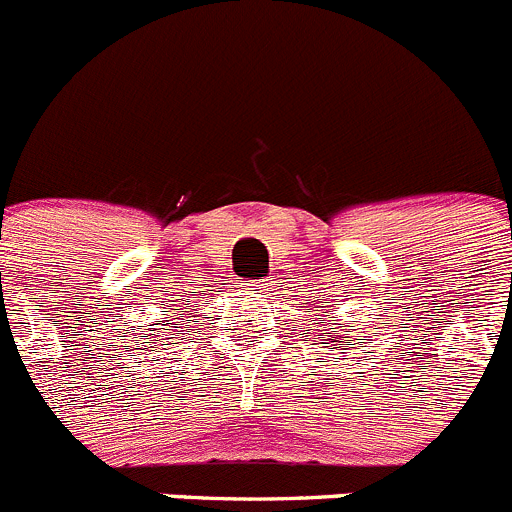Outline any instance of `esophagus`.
I'll return each instance as SVG.
<instances>
[{
  "label": "esophagus",
  "instance_id": "34e87169",
  "mask_svg": "<svg viewBox=\"0 0 512 512\" xmlns=\"http://www.w3.org/2000/svg\"><path fill=\"white\" fill-rule=\"evenodd\" d=\"M260 287H265V282H257V287H252V290H260Z\"/></svg>",
  "mask_w": 512,
  "mask_h": 512
}]
</instances>
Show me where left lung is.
<instances>
[{
  "label": "left lung",
  "mask_w": 512,
  "mask_h": 512,
  "mask_svg": "<svg viewBox=\"0 0 512 512\" xmlns=\"http://www.w3.org/2000/svg\"><path fill=\"white\" fill-rule=\"evenodd\" d=\"M347 327H352V325H342V322H337V320H327V330H322L325 332V342H322V345L325 347H330V350H335V347H345V340H342V332H350L347 330Z\"/></svg>",
  "instance_id": "1"
}]
</instances>
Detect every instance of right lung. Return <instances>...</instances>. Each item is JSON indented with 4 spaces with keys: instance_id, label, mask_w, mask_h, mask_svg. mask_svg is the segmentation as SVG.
<instances>
[{
    "instance_id": "right-lung-1",
    "label": "right lung",
    "mask_w": 512,
    "mask_h": 512,
    "mask_svg": "<svg viewBox=\"0 0 512 512\" xmlns=\"http://www.w3.org/2000/svg\"><path fill=\"white\" fill-rule=\"evenodd\" d=\"M170 310H175V307H167L165 312H170ZM160 322H162V320H160ZM160 322H157V325H160ZM165 322H170V320H165ZM162 330H165V327H157V335H155V337H160ZM150 332H155V327H150ZM140 337H152V335H145V330H142Z\"/></svg>"
}]
</instances>
